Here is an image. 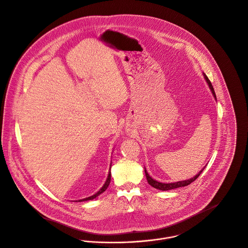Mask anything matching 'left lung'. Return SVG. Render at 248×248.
I'll return each mask as SVG.
<instances>
[{"mask_svg": "<svg viewBox=\"0 0 248 248\" xmlns=\"http://www.w3.org/2000/svg\"><path fill=\"white\" fill-rule=\"evenodd\" d=\"M203 77H204V78H205V80H206V82H207V84H208V86H209V88H210V90H211V92H212L214 98L217 100V97H216V94H215V91H214V88H213V85H212L211 81L209 80V78H207V76H206L204 73H203ZM204 169H205V167L198 172V174H196L194 177H192V178H190V179L183 180V181H178V182H173V183H162V182H158V181L154 180V179L149 175V173H148L146 168H145V173H146L147 180H148V182H149V184L150 186H152L153 188L158 189V190H160V191H169V190H172V189H176V188L185 187V186L190 185L192 182H194V181L198 178V176L200 175V173L203 171Z\"/></svg>", "mask_w": 248, "mask_h": 248, "instance_id": "obj_1", "label": "left lung"}]
</instances>
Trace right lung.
Listing matches in <instances>:
<instances>
[{"label":"right lung","instance_id":"1","mask_svg":"<svg viewBox=\"0 0 248 248\" xmlns=\"http://www.w3.org/2000/svg\"><path fill=\"white\" fill-rule=\"evenodd\" d=\"M112 164V163H111ZM111 164H110V169H111ZM110 169H109V172H108V176H107V178H106V181H105V183L103 184V186L99 189V192H97L95 195H93V196H91V197H89V198H83V199H79L78 201L80 202V201H87V200H92V199H94V198H97V197H99L100 194H102L106 189H107V187L109 186V184H110V181H111V171H110Z\"/></svg>","mask_w":248,"mask_h":248}]
</instances>
